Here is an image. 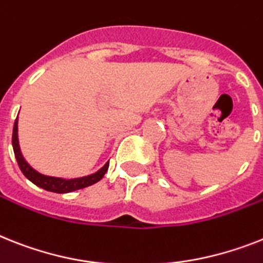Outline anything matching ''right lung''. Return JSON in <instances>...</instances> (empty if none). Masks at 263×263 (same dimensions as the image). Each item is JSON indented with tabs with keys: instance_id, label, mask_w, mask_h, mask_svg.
<instances>
[{
	"instance_id": "right-lung-1",
	"label": "right lung",
	"mask_w": 263,
	"mask_h": 263,
	"mask_svg": "<svg viewBox=\"0 0 263 263\" xmlns=\"http://www.w3.org/2000/svg\"><path fill=\"white\" fill-rule=\"evenodd\" d=\"M12 145L13 151H14V156H16L17 164H18L21 172L24 173V176L29 179L33 184H36L37 186L43 188V190L51 191V192H56V194H67V192H72V191L82 190V188H86V186H90L92 184L98 183L99 180L105 176V173L107 172L108 169V162L102 169H99L97 173L90 176H86V177H80V179H72V180H64L59 179V177H51V176H44L41 173L36 172L32 166H29L25 160H24L23 155H21V151H20L18 145V138H17V118L16 122H14V126H13V136H12Z\"/></svg>"
}]
</instances>
